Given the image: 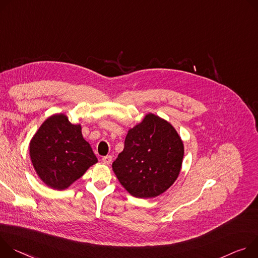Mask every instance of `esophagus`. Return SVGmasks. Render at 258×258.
Listing matches in <instances>:
<instances>
[{
  "mask_svg": "<svg viewBox=\"0 0 258 258\" xmlns=\"http://www.w3.org/2000/svg\"><path fill=\"white\" fill-rule=\"evenodd\" d=\"M111 160H112V157H111V156H105V157L102 158V162H103L104 164H107V165L111 163Z\"/></svg>",
  "mask_w": 258,
  "mask_h": 258,
  "instance_id": "obj_1",
  "label": "esophagus"
}]
</instances>
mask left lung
<instances>
[{"instance_id": "1", "label": "left lung", "mask_w": 258, "mask_h": 258, "mask_svg": "<svg viewBox=\"0 0 258 258\" xmlns=\"http://www.w3.org/2000/svg\"><path fill=\"white\" fill-rule=\"evenodd\" d=\"M184 154L183 142L169 122L148 113L128 131L112 170L125 189L136 198H155L177 179Z\"/></svg>"}]
</instances>
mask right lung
<instances>
[{"label":"right lung","instance_id":"obj_1","mask_svg":"<svg viewBox=\"0 0 258 258\" xmlns=\"http://www.w3.org/2000/svg\"><path fill=\"white\" fill-rule=\"evenodd\" d=\"M81 125H74L63 113L49 117L30 144V156L42 181L54 189H66L97 163Z\"/></svg>","mask_w":258,"mask_h":258}]
</instances>
